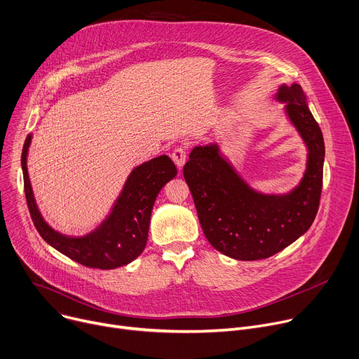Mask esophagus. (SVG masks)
<instances>
[{
	"mask_svg": "<svg viewBox=\"0 0 359 359\" xmlns=\"http://www.w3.org/2000/svg\"><path fill=\"white\" fill-rule=\"evenodd\" d=\"M171 156H172V161L175 162L177 167L181 170V168L184 167L185 161H187V151H185V148H182V147H180V148H175Z\"/></svg>",
	"mask_w": 359,
	"mask_h": 359,
	"instance_id": "1",
	"label": "esophagus"
}]
</instances>
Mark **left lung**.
<instances>
[{"label":"left lung","instance_id":"left-lung-1","mask_svg":"<svg viewBox=\"0 0 359 359\" xmlns=\"http://www.w3.org/2000/svg\"><path fill=\"white\" fill-rule=\"evenodd\" d=\"M308 148L306 170L286 194H263L249 187L217 144L198 145L184 165L200 224L210 244L236 260H260L282 252L305 234L316 217L322 191L325 144L297 83L274 95Z\"/></svg>","mask_w":359,"mask_h":359}]
</instances>
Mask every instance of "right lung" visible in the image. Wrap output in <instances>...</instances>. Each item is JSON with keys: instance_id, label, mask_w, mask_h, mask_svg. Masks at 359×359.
Here are the masks:
<instances>
[{"instance_id": "add662e5", "label": "right lung", "mask_w": 359, "mask_h": 359, "mask_svg": "<svg viewBox=\"0 0 359 359\" xmlns=\"http://www.w3.org/2000/svg\"><path fill=\"white\" fill-rule=\"evenodd\" d=\"M33 135L25 137L21 154L25 200L33 223L40 236L57 252L69 259L102 270L129 264L140 256L148 240L154 203L162 187L177 175V167L170 156L161 155L137 165L129 174L112 211L93 231L80 236H66L50 227L43 218L33 194L27 170V155Z\"/></svg>"}]
</instances>
